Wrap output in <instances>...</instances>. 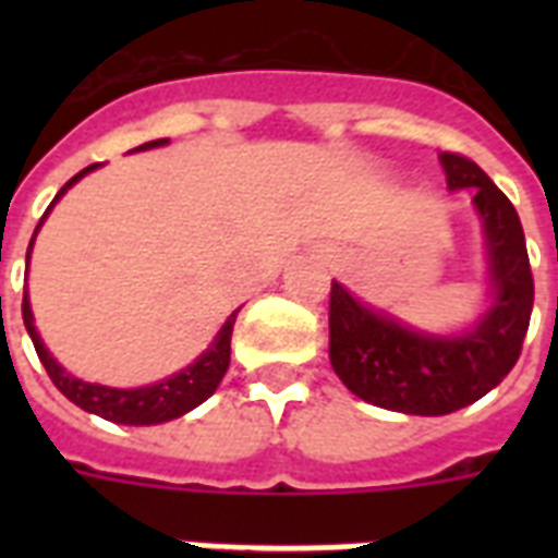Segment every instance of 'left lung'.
Segmentation results:
<instances>
[{"mask_svg":"<svg viewBox=\"0 0 558 558\" xmlns=\"http://www.w3.org/2000/svg\"><path fill=\"white\" fill-rule=\"evenodd\" d=\"M440 161L451 191L472 187L489 243L495 301L475 332L420 336L371 313L339 283L330 289V362L339 379L365 402L420 416L486 397L519 362L533 313V271L512 202L466 156L442 153Z\"/></svg>","mask_w":558,"mask_h":558,"instance_id":"8db88e82","label":"left lung"}]
</instances>
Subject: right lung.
Here are the masks:
<instances>
[{"instance_id":"1","label":"right lung","mask_w":558,"mask_h":558,"mask_svg":"<svg viewBox=\"0 0 558 558\" xmlns=\"http://www.w3.org/2000/svg\"><path fill=\"white\" fill-rule=\"evenodd\" d=\"M168 144V138H156V142H147L135 150H147V147H161ZM98 165H89L86 170H81L77 177H72L60 187V193L54 196V202L63 196L69 187L77 182L81 177H86L89 170H95ZM51 202V205H54ZM48 205V210H51ZM46 210V214H48ZM43 214V219H46ZM39 219V226H43ZM37 226V228H39ZM37 234V231H34ZM34 243V240H31ZM31 254V245H28ZM22 322H25V330H28L31 341H34V350H37L39 362L46 367L48 379L54 381L57 390L63 393L65 399H72L74 405L89 411V414H98L109 423H121V425H153V423H168L173 416L187 414L191 408L202 405L205 399L217 390V385L222 381L228 371V362H231V332H234L236 313L226 322V327L219 330V336L214 339V344L208 348V353H202L199 362H193L191 367H185L177 376L159 381V385H147V388H133V390H121V388H104V385H89V381L74 379L72 373H65L63 367L57 365L54 359L48 356V350L43 348V341L37 336V327H34V315H31L28 295L22 298Z\"/></svg>"}]
</instances>
